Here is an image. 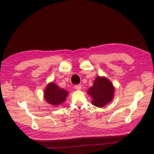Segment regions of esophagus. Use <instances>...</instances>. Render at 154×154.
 <instances>
[{
    "label": "esophagus",
    "instance_id": "obj_1",
    "mask_svg": "<svg viewBox=\"0 0 154 154\" xmlns=\"http://www.w3.org/2000/svg\"><path fill=\"white\" fill-rule=\"evenodd\" d=\"M75 89L76 90H81V85H75Z\"/></svg>",
    "mask_w": 154,
    "mask_h": 154
}]
</instances>
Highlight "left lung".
Returning a JSON list of instances; mask_svg holds the SVG:
<instances>
[{
    "mask_svg": "<svg viewBox=\"0 0 154 154\" xmlns=\"http://www.w3.org/2000/svg\"><path fill=\"white\" fill-rule=\"evenodd\" d=\"M114 88L112 83L106 77H97L93 85L89 88L88 94L93 98L92 104L98 107H103L113 99Z\"/></svg>",
    "mask_w": 154,
    "mask_h": 154,
    "instance_id": "left-lung-1",
    "label": "left lung"
}]
</instances>
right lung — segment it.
Here are the masks:
<instances>
[{
	"mask_svg": "<svg viewBox=\"0 0 154 154\" xmlns=\"http://www.w3.org/2000/svg\"><path fill=\"white\" fill-rule=\"evenodd\" d=\"M67 91L61 89L55 83H51L48 85L44 91L45 100L52 105L57 106L63 103L67 96Z\"/></svg>",
	"mask_w": 154,
	"mask_h": 154,
	"instance_id": "1",
	"label": "right lung"
}]
</instances>
